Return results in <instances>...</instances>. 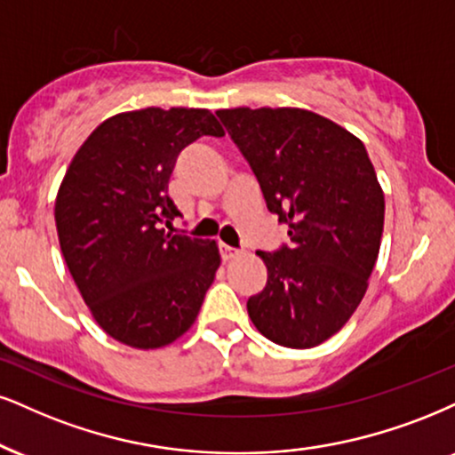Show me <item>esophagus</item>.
Returning a JSON list of instances; mask_svg holds the SVG:
<instances>
[{
  "label": "esophagus",
  "instance_id": "34e87169",
  "mask_svg": "<svg viewBox=\"0 0 455 455\" xmlns=\"http://www.w3.org/2000/svg\"><path fill=\"white\" fill-rule=\"evenodd\" d=\"M219 251H221V259L223 261H232V259H236V257H240V251L232 249V246H228V244L219 246Z\"/></svg>",
  "mask_w": 455,
  "mask_h": 455
}]
</instances>
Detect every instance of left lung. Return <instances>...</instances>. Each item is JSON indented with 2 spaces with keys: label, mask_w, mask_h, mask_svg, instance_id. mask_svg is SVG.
I'll return each mask as SVG.
<instances>
[{
  "label": "left lung",
  "mask_w": 455,
  "mask_h": 455,
  "mask_svg": "<svg viewBox=\"0 0 455 455\" xmlns=\"http://www.w3.org/2000/svg\"><path fill=\"white\" fill-rule=\"evenodd\" d=\"M219 120L289 226V246L266 253L249 318L267 339L306 350L350 321L369 287L384 232V192L363 141L299 108L219 109Z\"/></svg>",
  "instance_id": "obj_1"
}]
</instances>
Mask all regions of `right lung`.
Listing matches in <instances>:
<instances>
[{"label": "right lung", "instance_id": "1", "mask_svg": "<svg viewBox=\"0 0 455 455\" xmlns=\"http://www.w3.org/2000/svg\"><path fill=\"white\" fill-rule=\"evenodd\" d=\"M223 134L209 109L148 108L108 117L73 156L54 202L56 232L109 338L156 350L194 324L221 255L215 240L164 232L181 215L168 179L183 148Z\"/></svg>", "mask_w": 455, "mask_h": 455}]
</instances>
